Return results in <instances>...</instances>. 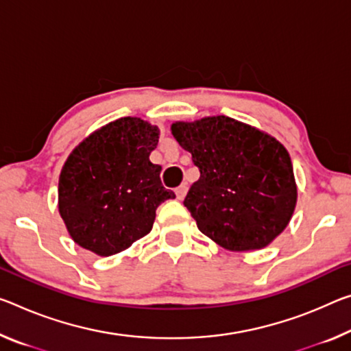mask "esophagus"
<instances>
[{"instance_id": "esophagus-1", "label": "esophagus", "mask_w": 351, "mask_h": 351, "mask_svg": "<svg viewBox=\"0 0 351 351\" xmlns=\"http://www.w3.org/2000/svg\"><path fill=\"white\" fill-rule=\"evenodd\" d=\"M175 193H176V198H178V199H182V198H184V197H186V193H187V184H181L180 187L176 189Z\"/></svg>"}]
</instances>
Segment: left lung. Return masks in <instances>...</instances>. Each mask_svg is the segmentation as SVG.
<instances>
[{
	"mask_svg": "<svg viewBox=\"0 0 351 351\" xmlns=\"http://www.w3.org/2000/svg\"><path fill=\"white\" fill-rule=\"evenodd\" d=\"M170 130L199 169L184 206L204 236L230 252H253L286 230L297 182L282 143L226 115L175 121Z\"/></svg>",
	"mask_w": 351,
	"mask_h": 351,
	"instance_id": "obj_1",
	"label": "left lung"
}]
</instances>
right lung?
<instances>
[{
	"label": "right lung",
	"instance_id": "1",
	"mask_svg": "<svg viewBox=\"0 0 351 351\" xmlns=\"http://www.w3.org/2000/svg\"><path fill=\"white\" fill-rule=\"evenodd\" d=\"M159 128L123 117L87 136L60 170L58 208L70 237L98 256L130 248L152 231L156 209L175 198L149 154Z\"/></svg>",
	"mask_w": 351,
	"mask_h": 351
}]
</instances>
